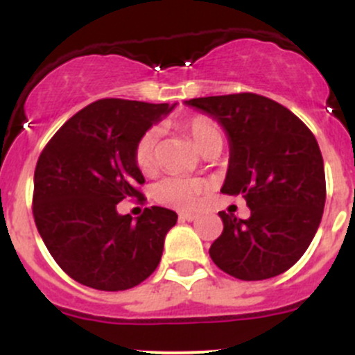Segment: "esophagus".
Instances as JSON below:
<instances>
[{"mask_svg":"<svg viewBox=\"0 0 355 355\" xmlns=\"http://www.w3.org/2000/svg\"><path fill=\"white\" fill-rule=\"evenodd\" d=\"M182 221H196L198 220V214H192V213H180L178 214Z\"/></svg>","mask_w":355,"mask_h":355,"instance_id":"esophagus-1","label":"esophagus"}]
</instances>
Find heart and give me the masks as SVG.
Here are the masks:
<instances>
[{
  "label": "heart",
  "mask_w": 355,
  "mask_h": 355,
  "mask_svg": "<svg viewBox=\"0 0 355 355\" xmlns=\"http://www.w3.org/2000/svg\"><path fill=\"white\" fill-rule=\"evenodd\" d=\"M185 128L194 139L196 146L200 153L206 151L213 144H223L220 128L213 120L206 116H194L185 121ZM161 130L157 127L149 128L135 144L134 157L137 166L144 173H151L157 164V151H159ZM206 189L204 182L198 178L184 177V175H168L161 178L155 187V198L157 202L166 206L178 207V209H194L199 206L200 196Z\"/></svg>",
  "instance_id": "heart-1"
}]
</instances>
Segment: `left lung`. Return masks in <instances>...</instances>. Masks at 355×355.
<instances>
[{"label":"left lung","mask_w":355,"mask_h":355,"mask_svg":"<svg viewBox=\"0 0 355 355\" xmlns=\"http://www.w3.org/2000/svg\"><path fill=\"white\" fill-rule=\"evenodd\" d=\"M185 105L225 130L230 157L221 192L242 196L250 209L247 220L221 211L211 259L239 280L282 275L306 252L323 216L324 164L313 132L285 106L250 92Z\"/></svg>","instance_id":"obj_1"}]
</instances>
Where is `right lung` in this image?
Returning <instances> with one entry per match:
<instances>
[{
	"label": "right lung",
	"instance_id": "right-lung-1",
	"mask_svg": "<svg viewBox=\"0 0 355 355\" xmlns=\"http://www.w3.org/2000/svg\"><path fill=\"white\" fill-rule=\"evenodd\" d=\"M175 105L99 99L70 118L37 159L34 220L58 266L78 284L118 292L144 282L159 264L177 223L166 207L132 221L116 204L141 198L135 144ZM144 199V198H141Z\"/></svg>",
	"mask_w": 355,
	"mask_h": 355
}]
</instances>
